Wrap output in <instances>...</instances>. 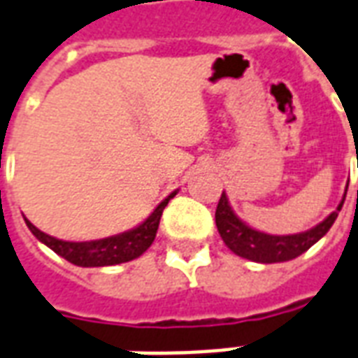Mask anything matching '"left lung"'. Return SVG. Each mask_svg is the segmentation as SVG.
Instances as JSON below:
<instances>
[{
    "label": "left lung",
    "mask_w": 358,
    "mask_h": 358,
    "mask_svg": "<svg viewBox=\"0 0 358 358\" xmlns=\"http://www.w3.org/2000/svg\"><path fill=\"white\" fill-rule=\"evenodd\" d=\"M345 193H348V189H345ZM343 201H345V195H343V199L334 213L307 231L294 233V235H269V233L258 231L254 227L246 226L245 222L233 213L226 193H222L218 206H216V227H218L220 237L226 243L227 248L241 258L258 262V264L288 262L309 250L317 241L327 235L328 229L332 227V224L338 218Z\"/></svg>",
    "instance_id": "left-lung-1"
}]
</instances>
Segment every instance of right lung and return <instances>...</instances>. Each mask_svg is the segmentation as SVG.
I'll return each instance as SVG.
<instances>
[{
    "mask_svg": "<svg viewBox=\"0 0 358 358\" xmlns=\"http://www.w3.org/2000/svg\"><path fill=\"white\" fill-rule=\"evenodd\" d=\"M176 195V192H172L166 199H163L155 206L148 218L140 224V226L132 227L129 231L119 233V235H112L106 239L98 241H81V243H73V241H62L57 237L47 235L41 229L31 224L30 220H26V226L30 229L36 239H39L43 245L51 248L52 252H57L58 256H62L64 260H68L73 266L79 267H104V266H117V264H125L134 258H138L142 254L152 246L155 235H157L159 220L161 214L165 210V206L169 205V201Z\"/></svg>",
    "mask_w": 358,
    "mask_h": 358,
    "instance_id": "obj_1",
    "label": "right lung"
}]
</instances>
